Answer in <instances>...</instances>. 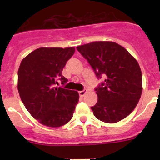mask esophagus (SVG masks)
Returning <instances> with one entry per match:
<instances>
[{
    "mask_svg": "<svg viewBox=\"0 0 160 160\" xmlns=\"http://www.w3.org/2000/svg\"><path fill=\"white\" fill-rule=\"evenodd\" d=\"M87 90L84 89V90H81V91H79L78 94H79V95L81 96V97H83V96H84L85 94H87Z\"/></svg>",
    "mask_w": 160,
    "mask_h": 160,
    "instance_id": "34e87169",
    "label": "esophagus"
}]
</instances>
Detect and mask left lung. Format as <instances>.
I'll list each match as a JSON object with an SVG mask.
<instances>
[{"label":"left lung","instance_id":"obj_1","mask_svg":"<svg viewBox=\"0 0 160 160\" xmlns=\"http://www.w3.org/2000/svg\"><path fill=\"white\" fill-rule=\"evenodd\" d=\"M78 51L98 79V102L91 107L94 116L107 123L128 117L142 94V73L138 62L122 46L113 42H94L78 46Z\"/></svg>","mask_w":160,"mask_h":160}]
</instances>
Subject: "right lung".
Segmentation results:
<instances>
[{
	"label": "right lung",
	"mask_w": 160,
	"mask_h": 160,
	"mask_svg": "<svg viewBox=\"0 0 160 160\" xmlns=\"http://www.w3.org/2000/svg\"><path fill=\"white\" fill-rule=\"evenodd\" d=\"M75 49H35L22 61L18 70V89L25 108L35 119L50 128L65 125L73 117L79 95L77 91L53 87L67 79L62 74Z\"/></svg>",
	"instance_id": "1"
}]
</instances>
